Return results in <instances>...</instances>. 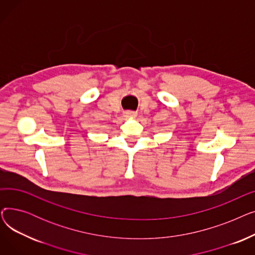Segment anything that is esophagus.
Segmentation results:
<instances>
[{"label":"esophagus","instance_id":"esophagus-1","mask_svg":"<svg viewBox=\"0 0 255 255\" xmlns=\"http://www.w3.org/2000/svg\"><path fill=\"white\" fill-rule=\"evenodd\" d=\"M136 113L135 112H131V111H127V112H124V116L126 118H134L136 117Z\"/></svg>","mask_w":255,"mask_h":255}]
</instances>
